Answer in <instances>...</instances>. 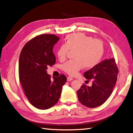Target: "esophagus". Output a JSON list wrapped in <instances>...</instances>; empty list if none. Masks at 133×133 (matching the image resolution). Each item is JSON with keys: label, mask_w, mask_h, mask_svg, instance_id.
Here are the masks:
<instances>
[{"label": "esophagus", "mask_w": 133, "mask_h": 133, "mask_svg": "<svg viewBox=\"0 0 133 133\" xmlns=\"http://www.w3.org/2000/svg\"><path fill=\"white\" fill-rule=\"evenodd\" d=\"M72 79H73V78H72L71 77H67V81H72Z\"/></svg>", "instance_id": "esophagus-1"}]
</instances>
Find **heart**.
I'll use <instances>...</instances> for the list:
<instances>
[{"mask_svg":"<svg viewBox=\"0 0 133 133\" xmlns=\"http://www.w3.org/2000/svg\"><path fill=\"white\" fill-rule=\"evenodd\" d=\"M69 50L75 51V61L66 62L62 69L70 75H74L82 68L92 69L100 63L104 54V45L98 39L82 33H75L67 36L65 44L59 46L57 56L60 61H64Z\"/></svg>","mask_w":133,"mask_h":133,"instance_id":"1","label":"heart"}]
</instances>
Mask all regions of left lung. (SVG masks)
Listing matches in <instances>:
<instances>
[{
	"label": "left lung",
	"mask_w": 133,
	"mask_h": 133,
	"mask_svg": "<svg viewBox=\"0 0 133 133\" xmlns=\"http://www.w3.org/2000/svg\"><path fill=\"white\" fill-rule=\"evenodd\" d=\"M118 73V69L114 58L103 61L86 71L84 76L88 80L92 79V85L89 87L83 84L77 90L79 102L88 108L102 105L112 94Z\"/></svg>",
	"instance_id": "left-lung-1"
}]
</instances>
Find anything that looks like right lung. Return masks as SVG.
I'll return each instance as SVG.
<instances>
[{
	"label": "right lung",
	"mask_w": 133,
	"mask_h": 133,
	"mask_svg": "<svg viewBox=\"0 0 133 133\" xmlns=\"http://www.w3.org/2000/svg\"><path fill=\"white\" fill-rule=\"evenodd\" d=\"M59 37L44 34L29 41L19 59V78L23 92L35 107L50 108L58 102L67 78L63 74L53 77L47 74L48 66L55 63L53 47Z\"/></svg>",
	"instance_id": "obj_1"
}]
</instances>
